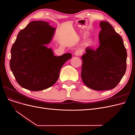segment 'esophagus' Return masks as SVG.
I'll return each mask as SVG.
<instances>
[{
	"instance_id": "esophagus-1",
	"label": "esophagus",
	"mask_w": 135,
	"mask_h": 135,
	"mask_svg": "<svg viewBox=\"0 0 135 135\" xmlns=\"http://www.w3.org/2000/svg\"><path fill=\"white\" fill-rule=\"evenodd\" d=\"M81 54H82V52H81V51L80 50H76V51L74 52V55H75V56H80Z\"/></svg>"
}]
</instances>
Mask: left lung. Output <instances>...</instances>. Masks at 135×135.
Returning a JSON list of instances; mask_svg holds the SVG:
<instances>
[{"instance_id": "obj_1", "label": "left lung", "mask_w": 135, "mask_h": 135, "mask_svg": "<svg viewBox=\"0 0 135 135\" xmlns=\"http://www.w3.org/2000/svg\"><path fill=\"white\" fill-rule=\"evenodd\" d=\"M100 46L96 50L85 48L82 57L81 78L85 85L93 90L115 88L127 68L126 49L123 39L107 21L100 22Z\"/></svg>"}]
</instances>
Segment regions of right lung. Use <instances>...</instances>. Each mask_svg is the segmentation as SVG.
Returning <instances> with one entry per match:
<instances>
[{"label":"right lung","mask_w":135,"mask_h":135,"mask_svg":"<svg viewBox=\"0 0 135 135\" xmlns=\"http://www.w3.org/2000/svg\"><path fill=\"white\" fill-rule=\"evenodd\" d=\"M56 28L43 21L30 22L21 30L11 48L10 68L20 85L32 91L44 90L58 80L60 69L70 53L54 56L46 45L52 40Z\"/></svg>","instance_id":"right-lung-1"}]
</instances>
